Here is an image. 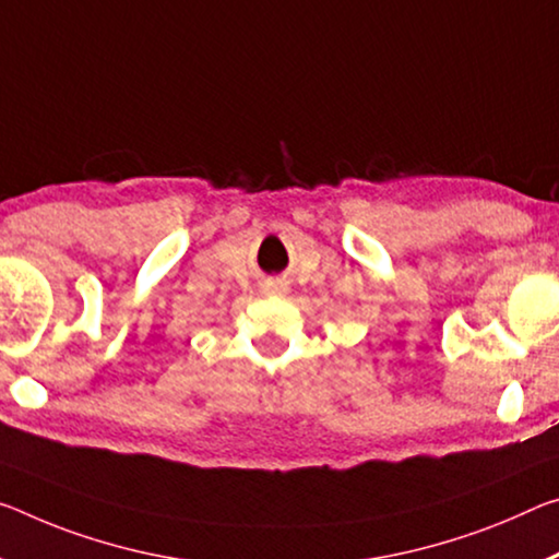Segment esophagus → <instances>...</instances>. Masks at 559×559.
I'll return each mask as SVG.
<instances>
[{
	"label": "esophagus",
	"mask_w": 559,
	"mask_h": 559,
	"mask_svg": "<svg viewBox=\"0 0 559 559\" xmlns=\"http://www.w3.org/2000/svg\"><path fill=\"white\" fill-rule=\"evenodd\" d=\"M263 290L269 296H283V294H288V281L286 278H269L263 283Z\"/></svg>",
	"instance_id": "1"
}]
</instances>
